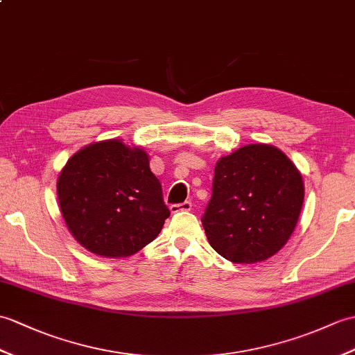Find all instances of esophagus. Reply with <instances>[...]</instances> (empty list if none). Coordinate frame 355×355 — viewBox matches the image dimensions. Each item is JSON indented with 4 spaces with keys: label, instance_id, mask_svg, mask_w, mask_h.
I'll return each mask as SVG.
<instances>
[{
    "label": "esophagus",
    "instance_id": "1",
    "mask_svg": "<svg viewBox=\"0 0 355 355\" xmlns=\"http://www.w3.org/2000/svg\"><path fill=\"white\" fill-rule=\"evenodd\" d=\"M169 210H171L172 213L191 211V210H192V202H191V201H184V202H181V204H174V205H171Z\"/></svg>",
    "mask_w": 355,
    "mask_h": 355
}]
</instances>
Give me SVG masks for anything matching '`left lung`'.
I'll return each mask as SVG.
<instances>
[{
  "instance_id": "obj_1",
  "label": "left lung",
  "mask_w": 355,
  "mask_h": 355,
  "mask_svg": "<svg viewBox=\"0 0 355 355\" xmlns=\"http://www.w3.org/2000/svg\"><path fill=\"white\" fill-rule=\"evenodd\" d=\"M304 202L301 172L268 144H251L220 157L201 219L209 243L241 265L268 260L289 241Z\"/></svg>"
}]
</instances>
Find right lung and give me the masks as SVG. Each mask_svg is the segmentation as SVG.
<instances>
[{"label":"right lung","mask_w":355,"mask_h":355,"mask_svg":"<svg viewBox=\"0 0 355 355\" xmlns=\"http://www.w3.org/2000/svg\"><path fill=\"white\" fill-rule=\"evenodd\" d=\"M64 224L101 257H130L151 243L171 211L150 157L139 146L107 139L81 148L57 178Z\"/></svg>","instance_id":"obj_1"}]
</instances>
